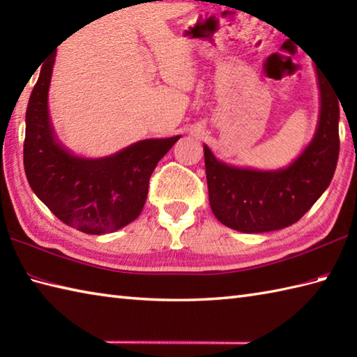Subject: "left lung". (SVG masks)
Wrapping results in <instances>:
<instances>
[{"label":"left lung","mask_w":357,"mask_h":357,"mask_svg":"<svg viewBox=\"0 0 357 357\" xmlns=\"http://www.w3.org/2000/svg\"><path fill=\"white\" fill-rule=\"evenodd\" d=\"M321 112L312 142L275 172L227 165L204 146L210 207L219 222L242 233L280 230L298 222L321 198L339 158V98L319 70Z\"/></svg>","instance_id":"obj_1"}]
</instances>
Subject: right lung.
I'll return each instance as SVG.
<instances>
[{"instance_id":"right-lung-1","label":"right lung","mask_w":357,"mask_h":357,"mask_svg":"<svg viewBox=\"0 0 357 357\" xmlns=\"http://www.w3.org/2000/svg\"><path fill=\"white\" fill-rule=\"evenodd\" d=\"M55 58L43 66L26 112L24 170L30 187L59 221L87 234L123 229L142 211L156 164L181 136L144 139L115 155L81 158L56 139L49 115Z\"/></svg>"}]
</instances>
